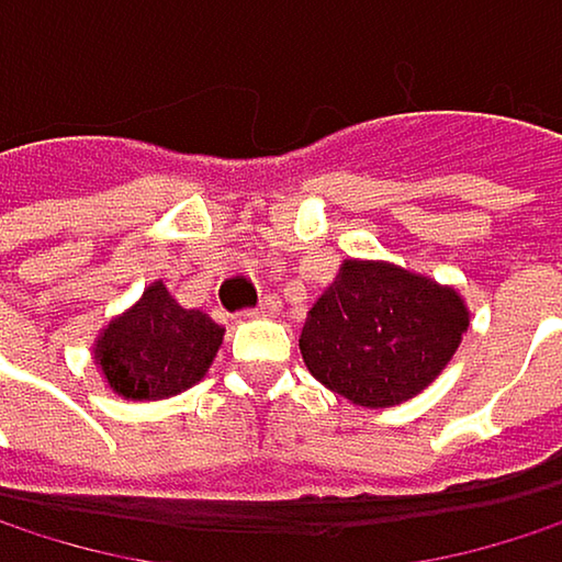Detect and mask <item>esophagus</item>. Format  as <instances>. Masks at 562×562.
<instances>
[{"label": "esophagus", "instance_id": "obj_1", "mask_svg": "<svg viewBox=\"0 0 562 562\" xmlns=\"http://www.w3.org/2000/svg\"><path fill=\"white\" fill-rule=\"evenodd\" d=\"M279 310H283V303H279V296H272V293H269V296H262V300H259V306L252 310V316H276Z\"/></svg>", "mask_w": 562, "mask_h": 562}]
</instances>
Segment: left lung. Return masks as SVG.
<instances>
[{"label": "left lung", "instance_id": "1", "mask_svg": "<svg viewBox=\"0 0 562 562\" xmlns=\"http://www.w3.org/2000/svg\"><path fill=\"white\" fill-rule=\"evenodd\" d=\"M470 329L457 286L386 259H342L306 313V370L352 406L386 409L419 396L450 367Z\"/></svg>", "mask_w": 562, "mask_h": 562}]
</instances>
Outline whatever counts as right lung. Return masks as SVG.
<instances>
[{
	"label": "right lung",
	"instance_id": "obj_1",
	"mask_svg": "<svg viewBox=\"0 0 562 562\" xmlns=\"http://www.w3.org/2000/svg\"><path fill=\"white\" fill-rule=\"evenodd\" d=\"M223 333L210 313L186 310L156 279L126 313L99 329L92 363L115 396L156 403L192 390L210 373Z\"/></svg>",
	"mask_w": 562,
	"mask_h": 562
}]
</instances>
